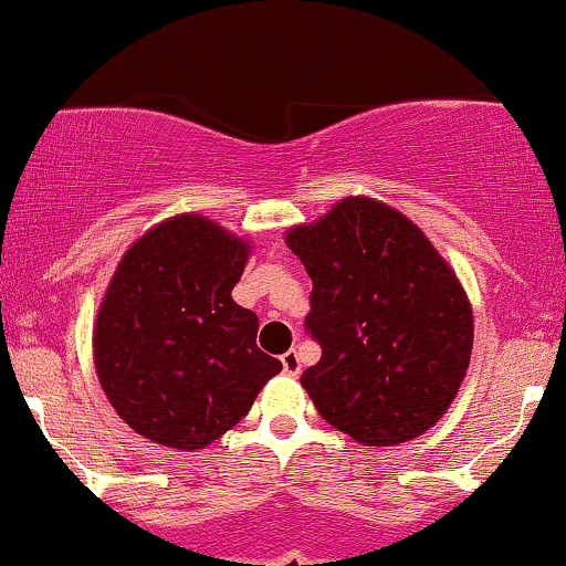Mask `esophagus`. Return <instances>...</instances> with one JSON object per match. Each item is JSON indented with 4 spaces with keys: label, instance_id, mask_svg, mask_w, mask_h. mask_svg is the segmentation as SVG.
Listing matches in <instances>:
<instances>
[{
    "label": "esophagus",
    "instance_id": "34e87169",
    "mask_svg": "<svg viewBox=\"0 0 566 566\" xmlns=\"http://www.w3.org/2000/svg\"><path fill=\"white\" fill-rule=\"evenodd\" d=\"M282 368H284V374H287V376L300 374V357H297L295 349H290V353L282 355Z\"/></svg>",
    "mask_w": 566,
    "mask_h": 566
}]
</instances>
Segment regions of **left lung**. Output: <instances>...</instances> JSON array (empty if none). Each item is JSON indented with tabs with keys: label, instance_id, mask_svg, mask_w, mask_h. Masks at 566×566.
<instances>
[{
	"label": "left lung",
	"instance_id": "left-lung-1",
	"mask_svg": "<svg viewBox=\"0 0 566 566\" xmlns=\"http://www.w3.org/2000/svg\"><path fill=\"white\" fill-rule=\"evenodd\" d=\"M313 279L307 332L321 360L300 376L321 418L366 447H397L454 402L473 353V307L418 224L347 196L284 234Z\"/></svg>",
	"mask_w": 566,
	"mask_h": 566
}]
</instances>
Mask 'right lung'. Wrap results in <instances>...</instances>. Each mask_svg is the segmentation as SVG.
Here are the masks:
<instances>
[{"label":"right lung","instance_id":"1","mask_svg":"<svg viewBox=\"0 0 566 566\" xmlns=\"http://www.w3.org/2000/svg\"><path fill=\"white\" fill-rule=\"evenodd\" d=\"M248 259L245 238L177 213L117 263L93 324V363L106 399L143 439L206 449L282 370L255 345L259 316L232 300Z\"/></svg>","mask_w":566,"mask_h":566}]
</instances>
